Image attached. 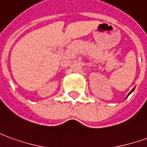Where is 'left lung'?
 Returning <instances> with one entry per match:
<instances>
[{"instance_id": "8db88e82", "label": "left lung", "mask_w": 147, "mask_h": 147, "mask_svg": "<svg viewBox=\"0 0 147 147\" xmlns=\"http://www.w3.org/2000/svg\"><path fill=\"white\" fill-rule=\"evenodd\" d=\"M134 88H133V89H132V90H131V92H130V93H129V94H128V95H130V94H131V92H132V91H134ZM128 95H127V96H128Z\"/></svg>"}]
</instances>
